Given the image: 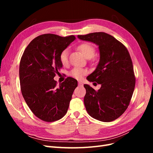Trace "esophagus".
Instances as JSON below:
<instances>
[{"label": "esophagus", "mask_w": 153, "mask_h": 153, "mask_svg": "<svg viewBox=\"0 0 153 153\" xmlns=\"http://www.w3.org/2000/svg\"><path fill=\"white\" fill-rule=\"evenodd\" d=\"M78 86H83V84H82L81 82H78Z\"/></svg>", "instance_id": "esophagus-1"}]
</instances>
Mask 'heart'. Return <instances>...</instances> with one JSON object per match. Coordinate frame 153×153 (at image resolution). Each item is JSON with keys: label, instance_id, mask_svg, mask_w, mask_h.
Instances as JSON below:
<instances>
[{"label": "heart", "instance_id": "1", "mask_svg": "<svg viewBox=\"0 0 153 153\" xmlns=\"http://www.w3.org/2000/svg\"><path fill=\"white\" fill-rule=\"evenodd\" d=\"M78 49L79 50L81 53L84 55V57L87 59H91L94 55L95 48L89 43H84L80 44L78 47ZM69 50L68 48L64 49L60 53L59 61L61 62L62 65H67L69 62ZM87 73V70L80 68H74L69 71V75L76 78L78 80H80L82 77L85 75Z\"/></svg>", "mask_w": 153, "mask_h": 153}]
</instances>
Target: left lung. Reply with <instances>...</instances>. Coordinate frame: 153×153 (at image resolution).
<instances>
[{
	"label": "left lung",
	"mask_w": 153,
	"mask_h": 153,
	"mask_svg": "<svg viewBox=\"0 0 153 153\" xmlns=\"http://www.w3.org/2000/svg\"><path fill=\"white\" fill-rule=\"evenodd\" d=\"M80 39L98 46L100 59L95 71L87 77L101 87L95 91L85 84L84 105L92 117L103 122L117 119L126 111L135 86V76L126 47L114 37L99 32L78 35Z\"/></svg>",
	"instance_id": "obj_1"
}]
</instances>
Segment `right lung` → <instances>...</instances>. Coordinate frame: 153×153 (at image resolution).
I'll list each match as a JSON object with an SVG mask.
<instances>
[{"instance_id":"1","label":"right lung","mask_w":153,"mask_h":153,"mask_svg":"<svg viewBox=\"0 0 153 153\" xmlns=\"http://www.w3.org/2000/svg\"><path fill=\"white\" fill-rule=\"evenodd\" d=\"M75 39L73 35H40L22 55L19 68L22 94L32 113L42 121H57L67 112L77 80L68 77L57 86L53 78L62 67L60 53Z\"/></svg>"}]
</instances>
